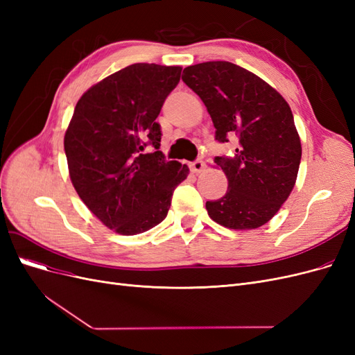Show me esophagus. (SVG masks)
Wrapping results in <instances>:
<instances>
[{
  "label": "esophagus",
  "mask_w": 355,
  "mask_h": 355,
  "mask_svg": "<svg viewBox=\"0 0 355 355\" xmlns=\"http://www.w3.org/2000/svg\"><path fill=\"white\" fill-rule=\"evenodd\" d=\"M189 167H191L192 171H194V173H200V171H202L204 167H206V163H204L201 158H197L196 161H192V163L189 164Z\"/></svg>",
  "instance_id": "1"
}]
</instances>
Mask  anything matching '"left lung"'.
<instances>
[{
	"label": "left lung",
	"mask_w": 355,
	"mask_h": 355,
	"mask_svg": "<svg viewBox=\"0 0 355 355\" xmlns=\"http://www.w3.org/2000/svg\"><path fill=\"white\" fill-rule=\"evenodd\" d=\"M182 80L211 116L218 142L235 135L232 157H214L228 178L222 198L207 201L209 216L231 230H254L280 210L300 164V139L292 110L270 84L231 62H204L184 69Z\"/></svg>",
	"instance_id": "left-lung-1"
}]
</instances>
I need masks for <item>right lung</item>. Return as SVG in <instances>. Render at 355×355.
<instances>
[{
  "label": "right lung",
  "instance_id": "add662e5",
  "mask_svg": "<svg viewBox=\"0 0 355 355\" xmlns=\"http://www.w3.org/2000/svg\"><path fill=\"white\" fill-rule=\"evenodd\" d=\"M180 67L135 63L94 84L78 101L65 133L75 191L105 227L136 235L163 222L189 168L144 153L161 142L155 121L180 80Z\"/></svg>",
  "mask_w": 355,
  "mask_h": 355
}]
</instances>
